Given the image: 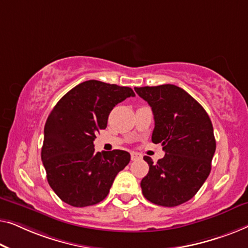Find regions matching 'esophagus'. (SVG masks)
Segmentation results:
<instances>
[{"label": "esophagus", "instance_id": "34e87169", "mask_svg": "<svg viewBox=\"0 0 248 248\" xmlns=\"http://www.w3.org/2000/svg\"><path fill=\"white\" fill-rule=\"evenodd\" d=\"M140 158H141L140 154H137V153H131V160H137Z\"/></svg>", "mask_w": 248, "mask_h": 248}]
</instances>
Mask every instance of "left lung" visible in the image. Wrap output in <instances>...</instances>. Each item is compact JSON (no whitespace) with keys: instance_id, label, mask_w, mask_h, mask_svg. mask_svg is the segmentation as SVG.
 <instances>
[{"instance_id":"left-lung-1","label":"left lung","mask_w":248,"mask_h":248,"mask_svg":"<svg viewBox=\"0 0 248 248\" xmlns=\"http://www.w3.org/2000/svg\"><path fill=\"white\" fill-rule=\"evenodd\" d=\"M151 106L155 128L152 141L162 144L165 156L148 163L141 180L144 197L162 207H176L192 199L211 170L216 151L214 127L197 100L173 84L135 88Z\"/></svg>"}]
</instances>
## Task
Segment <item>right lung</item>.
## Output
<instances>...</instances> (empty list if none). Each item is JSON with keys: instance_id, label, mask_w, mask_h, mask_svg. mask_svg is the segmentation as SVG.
I'll list each match as a JSON object with an SVG mask.
<instances>
[{"instance_id": "obj_1", "label": "right lung", "mask_w": 248, "mask_h": 248, "mask_svg": "<svg viewBox=\"0 0 248 248\" xmlns=\"http://www.w3.org/2000/svg\"><path fill=\"white\" fill-rule=\"evenodd\" d=\"M130 96H135L130 88L90 79L66 93L51 110L41 160L48 183L62 201L78 208L99 203L130 162L128 152L99 153L93 144L96 132L107 127L111 110Z\"/></svg>"}]
</instances>
